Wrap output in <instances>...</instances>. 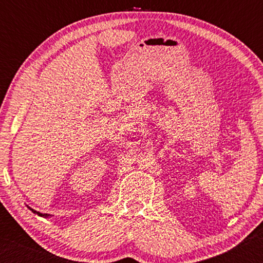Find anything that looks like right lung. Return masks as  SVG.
<instances>
[{"label": "right lung", "mask_w": 263, "mask_h": 263, "mask_svg": "<svg viewBox=\"0 0 263 263\" xmlns=\"http://www.w3.org/2000/svg\"><path fill=\"white\" fill-rule=\"evenodd\" d=\"M28 206V205H27ZM28 208H29L33 214H36V215H38V216H41V217H45V218H47V217H49V215L48 214H42V212H39V211H36V210H33L32 208H30V206H28Z\"/></svg>", "instance_id": "add662e5"}]
</instances>
